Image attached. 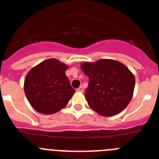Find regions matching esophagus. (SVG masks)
I'll return each mask as SVG.
<instances>
[{
  "label": "esophagus",
  "instance_id": "esophagus-1",
  "mask_svg": "<svg viewBox=\"0 0 159 159\" xmlns=\"http://www.w3.org/2000/svg\"><path fill=\"white\" fill-rule=\"evenodd\" d=\"M76 91H77V92H84V88H83L82 86H80L79 88H77Z\"/></svg>",
  "mask_w": 159,
  "mask_h": 159
}]
</instances>
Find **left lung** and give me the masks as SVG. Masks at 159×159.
<instances>
[{
  "label": "left lung",
  "instance_id": "8db88e82",
  "mask_svg": "<svg viewBox=\"0 0 159 159\" xmlns=\"http://www.w3.org/2000/svg\"><path fill=\"white\" fill-rule=\"evenodd\" d=\"M81 69L89 78L85 92L92 109L103 116L120 113L133 96L135 80L124 64L113 60L83 63Z\"/></svg>",
  "mask_w": 159,
  "mask_h": 159
}]
</instances>
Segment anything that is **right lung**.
Segmentation results:
<instances>
[{
  "instance_id": "1",
  "label": "right lung",
  "mask_w": 159,
  "mask_h": 159,
  "mask_svg": "<svg viewBox=\"0 0 159 159\" xmlns=\"http://www.w3.org/2000/svg\"><path fill=\"white\" fill-rule=\"evenodd\" d=\"M67 69L66 64L56 59H48L29 71L24 89L36 111L51 115L67 104L75 91L66 76Z\"/></svg>"
}]
</instances>
